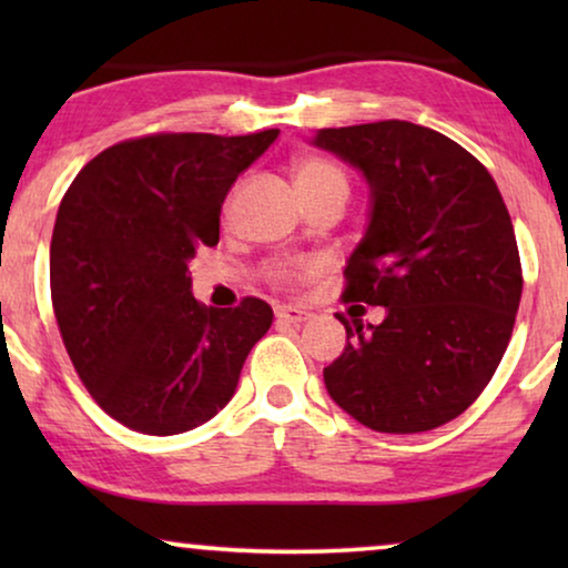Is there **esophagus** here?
<instances>
[{"label":"esophagus","instance_id":"34e87169","mask_svg":"<svg viewBox=\"0 0 568 568\" xmlns=\"http://www.w3.org/2000/svg\"><path fill=\"white\" fill-rule=\"evenodd\" d=\"M307 317H310V313H307V310H302V307H294V305L276 307V321H282V323L297 325L302 321H307Z\"/></svg>","mask_w":568,"mask_h":568}]
</instances>
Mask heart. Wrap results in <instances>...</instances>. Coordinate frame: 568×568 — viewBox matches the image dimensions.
<instances>
[{
	"mask_svg": "<svg viewBox=\"0 0 568 568\" xmlns=\"http://www.w3.org/2000/svg\"><path fill=\"white\" fill-rule=\"evenodd\" d=\"M292 175H294V185H297V191L302 193V199H313L317 193H325L333 189L346 191L344 170H341L333 160L323 158V154H305V158H300L294 162ZM232 199H235V193H230L227 204H224V212H230ZM317 268H321V263H307V266L290 268L282 274V282L286 286H300L307 276L317 274Z\"/></svg>",
	"mask_w": 568,
	"mask_h": 568,
	"instance_id": "b5f03b06",
	"label": "heart"
}]
</instances>
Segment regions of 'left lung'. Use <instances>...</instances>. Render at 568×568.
Segmentation results:
<instances>
[{
  "mask_svg": "<svg viewBox=\"0 0 568 568\" xmlns=\"http://www.w3.org/2000/svg\"><path fill=\"white\" fill-rule=\"evenodd\" d=\"M323 146L367 178L372 220L346 263V348L323 369L331 398L385 434L429 432L484 393L507 352L523 263L491 173L410 121L321 129ZM359 301L386 307L364 326Z\"/></svg>",
  "mask_w": 568,
  "mask_h": 568,
  "instance_id": "obj_1",
  "label": "left lung"
}]
</instances>
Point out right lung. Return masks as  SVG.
I'll return each instance as SVG.
<instances>
[{"label": "right lung", "mask_w": 568, "mask_h": 568, "mask_svg": "<svg viewBox=\"0 0 568 568\" xmlns=\"http://www.w3.org/2000/svg\"><path fill=\"white\" fill-rule=\"evenodd\" d=\"M278 129L245 136L146 134L108 146L61 199L51 302L61 341L100 408L170 437L209 422L274 310H214L191 294L189 261L220 243L222 201Z\"/></svg>", "instance_id": "add662e5"}]
</instances>
